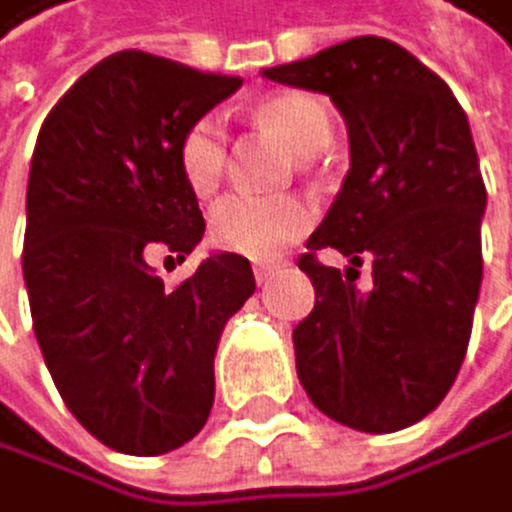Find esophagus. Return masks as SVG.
I'll use <instances>...</instances> for the list:
<instances>
[{
  "instance_id": "34e87169",
  "label": "esophagus",
  "mask_w": 512,
  "mask_h": 512,
  "mask_svg": "<svg viewBox=\"0 0 512 512\" xmlns=\"http://www.w3.org/2000/svg\"><path fill=\"white\" fill-rule=\"evenodd\" d=\"M277 270H280V261H258V264H254V280L267 283L270 277L277 274Z\"/></svg>"
}]
</instances>
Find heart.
<instances>
[{"instance_id": "b5f03b06", "label": "heart", "mask_w": 512, "mask_h": 512, "mask_svg": "<svg viewBox=\"0 0 512 512\" xmlns=\"http://www.w3.org/2000/svg\"><path fill=\"white\" fill-rule=\"evenodd\" d=\"M258 120L280 133L299 155H315L331 143V117L325 104L309 95H274L258 104ZM178 165L187 187L206 197L222 181L226 168V130L219 117L206 114L184 130L178 146ZM309 206L293 197L267 200L251 194H232L213 206L210 235L216 248L242 254L251 261H270L306 232Z\"/></svg>"}]
</instances>
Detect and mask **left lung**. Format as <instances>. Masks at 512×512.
<instances>
[{
    "mask_svg": "<svg viewBox=\"0 0 512 512\" xmlns=\"http://www.w3.org/2000/svg\"><path fill=\"white\" fill-rule=\"evenodd\" d=\"M264 76L328 95L350 139L344 187L299 258L315 286V309L293 328L299 382L344 427H411L456 382L481 290L488 191L468 117L436 72L385 37ZM321 247L351 258L344 278L314 258ZM363 260L374 264L369 294L352 283Z\"/></svg>",
    "mask_w": 512,
    "mask_h": 512,
    "instance_id": "1",
    "label": "left lung"
}]
</instances>
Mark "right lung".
<instances>
[{
  "label": "right lung",
  "mask_w": 512,
  "mask_h": 512,
  "mask_svg": "<svg viewBox=\"0 0 512 512\" xmlns=\"http://www.w3.org/2000/svg\"><path fill=\"white\" fill-rule=\"evenodd\" d=\"M242 79L123 50L92 66L40 127L28 178L24 286L40 353L79 424L127 456L194 440L213 408V357L254 293L242 254H210L165 290L146 254H191L203 213L184 130Z\"/></svg>",
  "instance_id": "right-lung-1"
}]
</instances>
